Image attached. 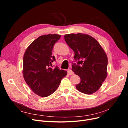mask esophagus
<instances>
[{"label":"esophagus","instance_id":"34e87169","mask_svg":"<svg viewBox=\"0 0 128 128\" xmlns=\"http://www.w3.org/2000/svg\"><path fill=\"white\" fill-rule=\"evenodd\" d=\"M68 74L69 75H72L74 74V72L72 70L70 69L68 70Z\"/></svg>","mask_w":128,"mask_h":128}]
</instances>
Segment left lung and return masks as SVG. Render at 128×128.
I'll return each mask as SVG.
<instances>
[{
	"mask_svg": "<svg viewBox=\"0 0 128 128\" xmlns=\"http://www.w3.org/2000/svg\"><path fill=\"white\" fill-rule=\"evenodd\" d=\"M64 39L75 53L77 64L72 63V69L80 77L77 89L86 94H91L101 86L107 75L108 59L98 42L92 36L78 33L66 34Z\"/></svg>",
	"mask_w": 128,
	"mask_h": 128,
	"instance_id": "obj_1",
	"label": "left lung"
}]
</instances>
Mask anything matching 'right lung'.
Returning a JSON list of instances; mask_svg holds the SVG:
<instances>
[{
	"label": "right lung",
	"mask_w": 128,
	"mask_h": 128,
	"mask_svg": "<svg viewBox=\"0 0 128 128\" xmlns=\"http://www.w3.org/2000/svg\"><path fill=\"white\" fill-rule=\"evenodd\" d=\"M60 35L48 34L39 36L28 46L23 57V75L32 90L41 97H46L56 91L67 72L58 66L52 68L56 60L52 56L54 44Z\"/></svg>",
	"instance_id": "obj_1"
}]
</instances>
